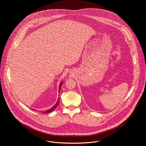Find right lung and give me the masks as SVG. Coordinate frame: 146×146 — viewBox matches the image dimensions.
Instances as JSON below:
<instances>
[{
	"label": "right lung",
	"mask_w": 146,
	"mask_h": 146,
	"mask_svg": "<svg viewBox=\"0 0 146 146\" xmlns=\"http://www.w3.org/2000/svg\"><path fill=\"white\" fill-rule=\"evenodd\" d=\"M63 83V82L62 81V82L60 84V85H59V92H60V89H61V85H62ZM59 101H60V98L58 97L57 102L52 107H51L50 109L48 110H46V111H42V113H50V112H51V111H54V110H55L56 108L58 106V104H59Z\"/></svg>",
	"instance_id": "right-lung-1"
}]
</instances>
